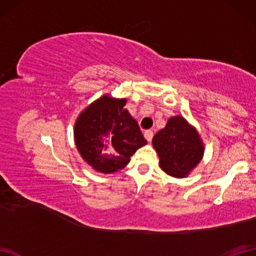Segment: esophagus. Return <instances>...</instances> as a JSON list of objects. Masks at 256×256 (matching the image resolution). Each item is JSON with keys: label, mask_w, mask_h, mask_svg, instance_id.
<instances>
[{"label": "esophagus", "mask_w": 256, "mask_h": 256, "mask_svg": "<svg viewBox=\"0 0 256 256\" xmlns=\"http://www.w3.org/2000/svg\"><path fill=\"white\" fill-rule=\"evenodd\" d=\"M153 136H154V133L152 130H148V131L144 132V138L148 140V142H150L152 140H153Z\"/></svg>", "instance_id": "1"}]
</instances>
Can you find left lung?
<instances>
[{
  "label": "left lung",
  "instance_id": "8db88e82",
  "mask_svg": "<svg viewBox=\"0 0 256 256\" xmlns=\"http://www.w3.org/2000/svg\"><path fill=\"white\" fill-rule=\"evenodd\" d=\"M160 168L172 177H186L202 158L204 145L198 133L182 116L170 118L153 138Z\"/></svg>",
  "mask_w": 256,
  "mask_h": 256
}]
</instances>
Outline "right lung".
<instances>
[{
	"label": "right lung",
	"instance_id": "obj_1",
	"mask_svg": "<svg viewBox=\"0 0 256 256\" xmlns=\"http://www.w3.org/2000/svg\"><path fill=\"white\" fill-rule=\"evenodd\" d=\"M125 103V99L102 96L80 114L74 125L79 153L100 172L122 170L148 143L138 122L124 108Z\"/></svg>",
	"mask_w": 256,
	"mask_h": 256
}]
</instances>
